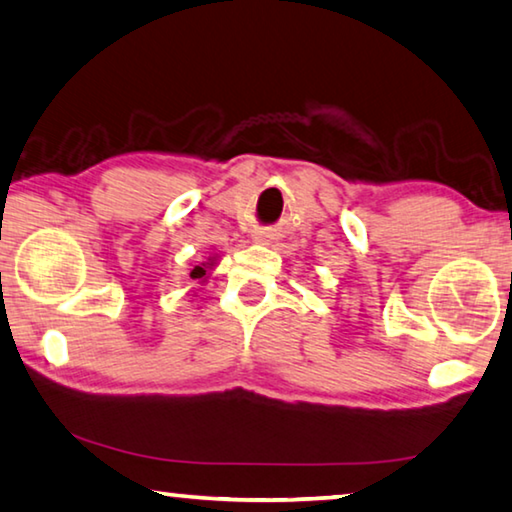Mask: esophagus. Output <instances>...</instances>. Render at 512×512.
Listing matches in <instances>:
<instances>
[{
	"label": "esophagus",
	"mask_w": 512,
	"mask_h": 512,
	"mask_svg": "<svg viewBox=\"0 0 512 512\" xmlns=\"http://www.w3.org/2000/svg\"><path fill=\"white\" fill-rule=\"evenodd\" d=\"M256 242H261V245H267V242H270V235H267V233H256V238H254Z\"/></svg>",
	"instance_id": "obj_1"
}]
</instances>
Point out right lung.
Masks as SVG:
<instances>
[{
  "mask_svg": "<svg viewBox=\"0 0 512 512\" xmlns=\"http://www.w3.org/2000/svg\"><path fill=\"white\" fill-rule=\"evenodd\" d=\"M212 261H215V258H208V263H201V265H196L194 267V270L190 272V277L192 279H199V281H203V279H206V267H210L212 265Z\"/></svg>",
  "mask_w": 512,
  "mask_h": 512,
  "instance_id": "1",
  "label": "right lung"
}]
</instances>
